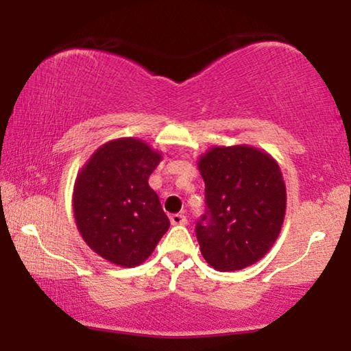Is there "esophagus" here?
Segmentation results:
<instances>
[{"mask_svg": "<svg viewBox=\"0 0 351 351\" xmlns=\"http://www.w3.org/2000/svg\"><path fill=\"white\" fill-rule=\"evenodd\" d=\"M170 223L173 226H184L187 224V218L182 213H175V215L170 217Z\"/></svg>", "mask_w": 351, "mask_h": 351, "instance_id": "34e87169", "label": "esophagus"}]
</instances>
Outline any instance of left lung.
I'll use <instances>...</instances> for the list:
<instances>
[{"label":"left lung","instance_id":"8db88e82","mask_svg":"<svg viewBox=\"0 0 351 351\" xmlns=\"http://www.w3.org/2000/svg\"><path fill=\"white\" fill-rule=\"evenodd\" d=\"M207 209L197 223L201 254L213 269L239 271L274 246L287 210L280 167L251 145L212 147L198 161Z\"/></svg>","mask_w":351,"mask_h":351}]
</instances>
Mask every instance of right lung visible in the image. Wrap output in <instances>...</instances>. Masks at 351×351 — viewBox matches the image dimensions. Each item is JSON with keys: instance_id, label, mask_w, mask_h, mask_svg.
I'll list each match as a JSON object with an SVG mask.
<instances>
[{"instance_id": "add662e5", "label": "right lung", "mask_w": 351, "mask_h": 351, "mask_svg": "<svg viewBox=\"0 0 351 351\" xmlns=\"http://www.w3.org/2000/svg\"><path fill=\"white\" fill-rule=\"evenodd\" d=\"M162 154L144 141L99 147L77 175L73 209L82 239L100 257L133 268L150 257L170 228L148 178Z\"/></svg>"}]
</instances>
